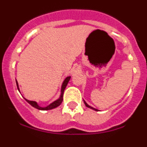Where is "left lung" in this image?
Instances as JSON below:
<instances>
[{
	"label": "left lung",
	"instance_id": "left-lung-1",
	"mask_svg": "<svg viewBox=\"0 0 147 147\" xmlns=\"http://www.w3.org/2000/svg\"><path fill=\"white\" fill-rule=\"evenodd\" d=\"M84 104H85V105L87 106V108H92V109H93V110H96V111H97V109H95V108H92V107H90V105H87V103H86V102H85V101H84Z\"/></svg>",
	"mask_w": 147,
	"mask_h": 147
}]
</instances>
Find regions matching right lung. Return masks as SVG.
Here are the masks:
<instances>
[{"mask_svg":"<svg viewBox=\"0 0 147 147\" xmlns=\"http://www.w3.org/2000/svg\"><path fill=\"white\" fill-rule=\"evenodd\" d=\"M70 76L69 77H67L66 78V79L64 80L63 83L62 84V87H61V95H60V98L57 99V100L55 101L54 102H52L51 104L49 105V106H47V107H45V108H42V107H39V105H37V103L36 102H34V101H30V100H28V99H26L25 100L27 101V102L29 103L30 105H32L34 108H36V109H39V110H51V109H53V108H57V107H58L59 105H60L61 103H62L63 102V92L64 90H65V88H66V85H67L68 82H69V81L70 80ZM16 84H17V88H18V90H19V88H18V83H17V81H16Z\"/></svg>","mask_w":147,"mask_h":147,"instance_id":"1","label":"right lung"}]
</instances>
